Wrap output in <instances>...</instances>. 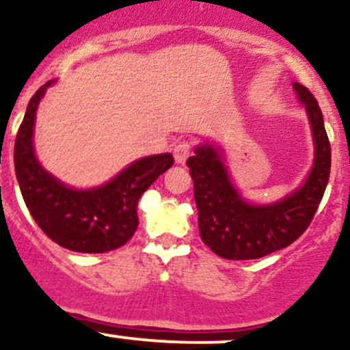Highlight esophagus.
Returning a JSON list of instances; mask_svg holds the SVG:
<instances>
[{
    "label": "esophagus",
    "instance_id": "34e87169",
    "mask_svg": "<svg viewBox=\"0 0 350 350\" xmlns=\"http://www.w3.org/2000/svg\"><path fill=\"white\" fill-rule=\"evenodd\" d=\"M174 157L176 163H185L187 159L190 157V144L178 142L174 148Z\"/></svg>",
    "mask_w": 350,
    "mask_h": 350
}]
</instances>
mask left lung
Instances as JSON below:
<instances>
[{
	"label": "left lung",
	"mask_w": 350,
	"mask_h": 350,
	"mask_svg": "<svg viewBox=\"0 0 350 350\" xmlns=\"http://www.w3.org/2000/svg\"><path fill=\"white\" fill-rule=\"evenodd\" d=\"M311 124L314 165L302 187L271 205H251L231 183L223 155L215 145L195 148L187 160L193 178L198 228L203 243L225 260H258L286 248L308 230L331 174V144L323 112L308 88L294 82Z\"/></svg>",
	"instance_id": "8db88e82"
}]
</instances>
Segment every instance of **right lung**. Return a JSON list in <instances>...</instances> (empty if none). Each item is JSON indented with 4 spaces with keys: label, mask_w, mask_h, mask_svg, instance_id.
I'll use <instances>...</instances> for the list:
<instances>
[{
    "label": "right lung",
    "mask_w": 350,
    "mask_h": 350,
    "mask_svg": "<svg viewBox=\"0 0 350 350\" xmlns=\"http://www.w3.org/2000/svg\"><path fill=\"white\" fill-rule=\"evenodd\" d=\"M53 82H46L31 97L14 142L21 195L38 226L59 246L77 253H107L133 237L139 226L140 196L174 165V157H144L109 183L90 190L66 187L39 165L33 148L38 104Z\"/></svg>",
    "instance_id": "obj_1"
}]
</instances>
